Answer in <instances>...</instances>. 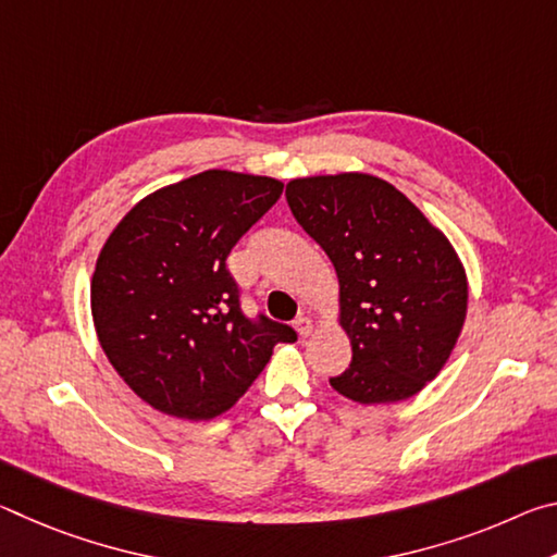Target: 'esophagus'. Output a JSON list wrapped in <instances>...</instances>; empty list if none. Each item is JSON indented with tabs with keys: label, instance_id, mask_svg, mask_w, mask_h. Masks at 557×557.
<instances>
[{
	"label": "esophagus",
	"instance_id": "obj_1",
	"mask_svg": "<svg viewBox=\"0 0 557 557\" xmlns=\"http://www.w3.org/2000/svg\"><path fill=\"white\" fill-rule=\"evenodd\" d=\"M295 329H297V334H299L301 338H307L309 334L314 332V324H312V319H309V317H299L297 322H295Z\"/></svg>",
	"mask_w": 557,
	"mask_h": 557
}]
</instances>
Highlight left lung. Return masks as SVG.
<instances>
[{
	"instance_id": "1",
	"label": "left lung",
	"mask_w": 557,
	"mask_h": 557,
	"mask_svg": "<svg viewBox=\"0 0 557 557\" xmlns=\"http://www.w3.org/2000/svg\"><path fill=\"white\" fill-rule=\"evenodd\" d=\"M287 203L338 277L351 366L332 388L361 405L412 398L445 369L467 319L455 245L408 196L363 172L292 178Z\"/></svg>"
}]
</instances>
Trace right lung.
I'll return each mask as SVG.
<instances>
[{
    "label": "right lung",
    "instance_id": "right-lung-1",
    "mask_svg": "<svg viewBox=\"0 0 557 557\" xmlns=\"http://www.w3.org/2000/svg\"><path fill=\"white\" fill-rule=\"evenodd\" d=\"M280 178L209 169L132 206L102 245L90 312L112 369L154 410L211 420L292 344L287 324L250 322L225 268L233 245L282 194Z\"/></svg>",
    "mask_w": 557,
    "mask_h": 557
}]
</instances>
